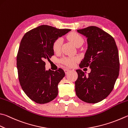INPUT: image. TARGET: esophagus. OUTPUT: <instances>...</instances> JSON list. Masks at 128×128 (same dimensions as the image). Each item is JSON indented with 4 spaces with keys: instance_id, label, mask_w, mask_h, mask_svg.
I'll return each mask as SVG.
<instances>
[{
    "instance_id": "esophagus-1",
    "label": "esophagus",
    "mask_w": 128,
    "mask_h": 128,
    "mask_svg": "<svg viewBox=\"0 0 128 128\" xmlns=\"http://www.w3.org/2000/svg\"><path fill=\"white\" fill-rule=\"evenodd\" d=\"M69 71H70V70H69V69H64V72H65V73H66V74L68 73Z\"/></svg>"
}]
</instances>
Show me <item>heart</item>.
<instances>
[{
    "instance_id": "obj_1",
    "label": "heart",
    "mask_w": 128,
    "mask_h": 128,
    "mask_svg": "<svg viewBox=\"0 0 128 128\" xmlns=\"http://www.w3.org/2000/svg\"><path fill=\"white\" fill-rule=\"evenodd\" d=\"M69 41H70L76 46L82 45L83 42V38L80 34L76 32H70L67 35ZM62 44V41L61 38H58L55 40L52 44V49L55 52H60ZM76 61V58H64L62 60V62L65 65L68 66H73Z\"/></svg>"
}]
</instances>
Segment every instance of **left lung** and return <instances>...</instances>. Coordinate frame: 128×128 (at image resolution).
I'll return each instance as SVG.
<instances>
[{
	"instance_id": "8db88e82",
	"label": "left lung",
	"mask_w": 128,
	"mask_h": 128,
	"mask_svg": "<svg viewBox=\"0 0 128 128\" xmlns=\"http://www.w3.org/2000/svg\"><path fill=\"white\" fill-rule=\"evenodd\" d=\"M87 38L88 48L80 68L90 67L86 76L78 69L75 82L76 94L87 103L95 104L108 97L119 76L120 62L116 44L110 34L96 26L78 30Z\"/></svg>"
}]
</instances>
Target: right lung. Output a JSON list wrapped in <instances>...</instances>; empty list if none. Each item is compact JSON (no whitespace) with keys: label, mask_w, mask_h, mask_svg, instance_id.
I'll list each match as a JSON object with an SVG mask.
<instances>
[{"label":"right lung","mask_w":128,"mask_h":128,"mask_svg":"<svg viewBox=\"0 0 128 128\" xmlns=\"http://www.w3.org/2000/svg\"><path fill=\"white\" fill-rule=\"evenodd\" d=\"M70 31L41 25L26 32L20 41L17 56L18 79L26 94L36 103L49 102L58 96V86L65 73L61 68L46 70L44 60L54 55V42Z\"/></svg>","instance_id":"add662e5"}]
</instances>
